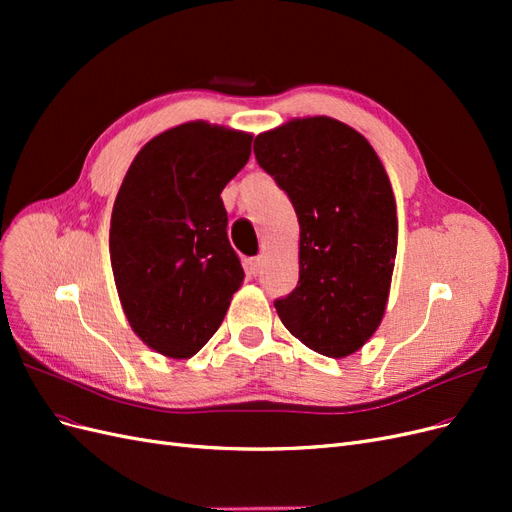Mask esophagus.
I'll use <instances>...</instances> for the list:
<instances>
[{"mask_svg": "<svg viewBox=\"0 0 512 512\" xmlns=\"http://www.w3.org/2000/svg\"><path fill=\"white\" fill-rule=\"evenodd\" d=\"M262 265H265V256H254L250 258V273L258 275L262 271Z\"/></svg>", "mask_w": 512, "mask_h": 512, "instance_id": "esophagus-1", "label": "esophagus"}]
</instances>
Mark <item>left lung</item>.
I'll return each mask as SVG.
<instances>
[{
	"label": "left lung",
	"mask_w": 512,
	"mask_h": 512,
	"mask_svg": "<svg viewBox=\"0 0 512 512\" xmlns=\"http://www.w3.org/2000/svg\"><path fill=\"white\" fill-rule=\"evenodd\" d=\"M299 220V284L277 316L309 350L344 359L386 312L397 254L389 175L363 134L333 117L290 119L254 141Z\"/></svg>",
	"instance_id": "left-lung-1"
}]
</instances>
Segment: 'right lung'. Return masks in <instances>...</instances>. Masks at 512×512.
Listing matches in <instances>:
<instances>
[{
    "instance_id": "add662e5",
    "label": "right lung",
    "mask_w": 512,
    "mask_h": 512,
    "mask_svg": "<svg viewBox=\"0 0 512 512\" xmlns=\"http://www.w3.org/2000/svg\"><path fill=\"white\" fill-rule=\"evenodd\" d=\"M252 134L188 121L136 153L117 192L108 250L132 331L168 359H190L220 329L243 267L222 190L250 160Z\"/></svg>"
}]
</instances>
